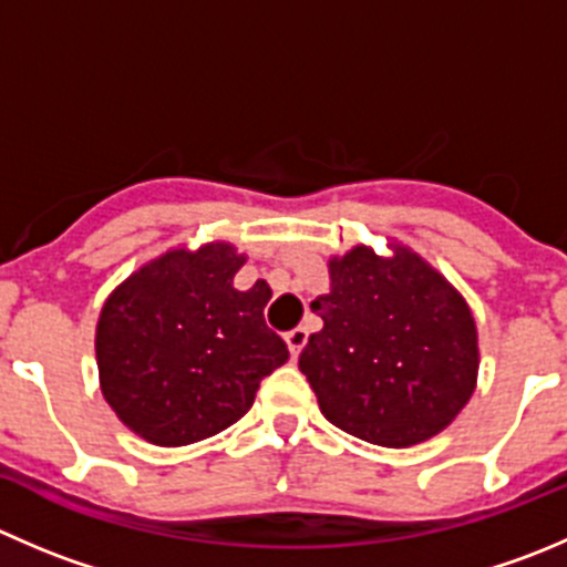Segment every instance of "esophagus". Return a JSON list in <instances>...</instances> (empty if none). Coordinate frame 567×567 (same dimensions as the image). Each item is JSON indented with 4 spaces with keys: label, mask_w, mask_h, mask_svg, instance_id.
<instances>
[{
    "label": "esophagus",
    "mask_w": 567,
    "mask_h": 567,
    "mask_svg": "<svg viewBox=\"0 0 567 567\" xmlns=\"http://www.w3.org/2000/svg\"><path fill=\"white\" fill-rule=\"evenodd\" d=\"M285 340H288V349H290V354H293V357H299V351L305 349V343H307V329H305V327H296V329H290V332L285 334Z\"/></svg>",
    "instance_id": "34e87169"
}]
</instances>
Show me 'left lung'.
<instances>
[{
  "mask_svg": "<svg viewBox=\"0 0 567 567\" xmlns=\"http://www.w3.org/2000/svg\"><path fill=\"white\" fill-rule=\"evenodd\" d=\"M332 293L299 368L329 423L360 441H430L468 404L480 371L476 327L457 290L417 255L382 260L357 246L329 262Z\"/></svg>",
  "mask_w": 567,
  "mask_h": 567,
  "instance_id": "8db88e82",
  "label": "left lung"
}]
</instances>
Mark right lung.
Listing matches in <instances>:
<instances>
[{
    "instance_id": "obj_1",
    "label": "right lung",
    "mask_w": 567,
    "mask_h": 567,
    "mask_svg": "<svg viewBox=\"0 0 567 567\" xmlns=\"http://www.w3.org/2000/svg\"><path fill=\"white\" fill-rule=\"evenodd\" d=\"M229 244L168 251L107 299L96 327L102 393L157 446H188L233 426L268 373L290 357L268 329L271 288L235 290Z\"/></svg>"
}]
</instances>
